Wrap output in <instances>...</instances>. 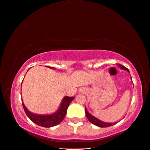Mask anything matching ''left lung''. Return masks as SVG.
Returning a JSON list of instances; mask_svg holds the SVG:
<instances>
[{
	"label": "left lung",
	"mask_w": 150,
	"mask_h": 150,
	"mask_svg": "<svg viewBox=\"0 0 150 150\" xmlns=\"http://www.w3.org/2000/svg\"><path fill=\"white\" fill-rule=\"evenodd\" d=\"M118 65L120 67V68L122 69H124V70H126L129 72V69L125 67V66L122 65V64H118ZM86 117L88 118V119L89 120V122H91V123L96 125L98 127H110V126H112V125H115L116 122L115 123H107V122H104L103 121H101V120H98V118H96V117H93L91 115H90L88 111H87L86 108Z\"/></svg>",
	"instance_id": "left-lung-1"
}]
</instances>
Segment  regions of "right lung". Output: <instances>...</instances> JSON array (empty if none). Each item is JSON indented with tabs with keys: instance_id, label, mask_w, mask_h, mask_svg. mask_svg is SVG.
Masks as SVG:
<instances>
[{
	"instance_id": "1",
	"label": "right lung",
	"mask_w": 150,
	"mask_h": 150,
	"mask_svg": "<svg viewBox=\"0 0 150 150\" xmlns=\"http://www.w3.org/2000/svg\"><path fill=\"white\" fill-rule=\"evenodd\" d=\"M48 67L52 69L50 67ZM73 99H74V97L65 96L62 99L59 110L52 115H38L33 114L27 109L23 103H22V104H23L24 111H25L26 115L35 124L43 127H52L60 124L63 120L65 117L69 104Z\"/></svg>"
}]
</instances>
